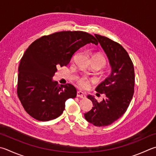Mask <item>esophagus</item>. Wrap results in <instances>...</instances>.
<instances>
[{
    "label": "esophagus",
    "instance_id": "esophagus-1",
    "mask_svg": "<svg viewBox=\"0 0 156 156\" xmlns=\"http://www.w3.org/2000/svg\"><path fill=\"white\" fill-rule=\"evenodd\" d=\"M76 95H77L78 98H86L85 94H84V93L82 91H78Z\"/></svg>",
    "mask_w": 156,
    "mask_h": 156
}]
</instances>
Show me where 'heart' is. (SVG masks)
Returning a JSON list of instances; mask_svg holds the SVG:
<instances>
[{"label": "heart", "mask_w": 156, "mask_h": 156, "mask_svg": "<svg viewBox=\"0 0 156 156\" xmlns=\"http://www.w3.org/2000/svg\"><path fill=\"white\" fill-rule=\"evenodd\" d=\"M93 59H95V60H98V61H101V63H102V65H103V66L106 63V59L102 55H96L93 58ZM77 83L79 86L81 87L82 88L85 89V88H87L89 86L90 80L87 78L83 76V77H80L77 79Z\"/></svg>", "instance_id": "b5f03b06"}]
</instances>
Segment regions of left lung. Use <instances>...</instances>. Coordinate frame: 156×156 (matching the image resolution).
Segmentation results:
<instances>
[{
    "label": "left lung",
    "instance_id": "left-lung-1",
    "mask_svg": "<svg viewBox=\"0 0 156 156\" xmlns=\"http://www.w3.org/2000/svg\"><path fill=\"white\" fill-rule=\"evenodd\" d=\"M95 36L108 58L111 72L95 89L105 94L106 99L98 102L94 96H87L93 106L84 114V118L101 127L110 125L126 112L134 95L135 75L132 61L122 46L106 37Z\"/></svg>",
    "mask_w": 156,
    "mask_h": 156
}]
</instances>
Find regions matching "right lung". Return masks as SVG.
I'll return each instance as SVG.
<instances>
[{
  "label": "right lung",
  "instance_id": "obj_1",
  "mask_svg": "<svg viewBox=\"0 0 156 156\" xmlns=\"http://www.w3.org/2000/svg\"><path fill=\"white\" fill-rule=\"evenodd\" d=\"M98 44L93 35L83 31H61L45 35L31 44L18 67L17 93L26 112L35 119L58 117L69 98L77 90L72 84L59 85L52 77L58 67L66 66L76 51L87 44Z\"/></svg>",
  "mask_w": 156,
  "mask_h": 156
}]
</instances>
